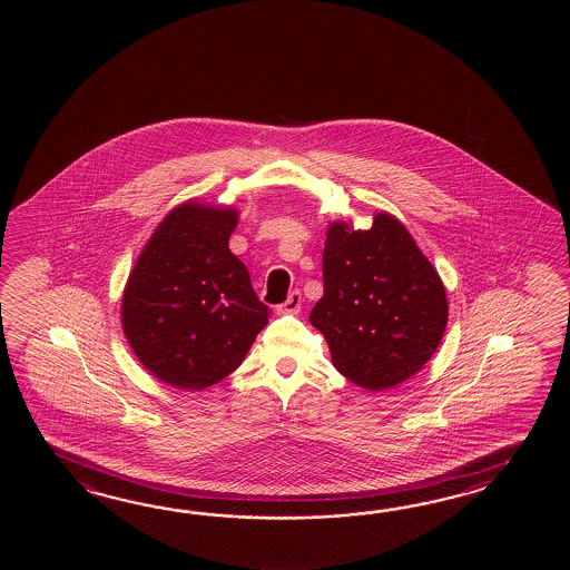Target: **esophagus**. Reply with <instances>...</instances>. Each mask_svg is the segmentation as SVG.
<instances>
[{
    "mask_svg": "<svg viewBox=\"0 0 570 570\" xmlns=\"http://www.w3.org/2000/svg\"><path fill=\"white\" fill-rule=\"evenodd\" d=\"M302 309V293L299 291H291L287 302L281 303L277 307L279 314H297Z\"/></svg>",
    "mask_w": 570,
    "mask_h": 570,
    "instance_id": "1",
    "label": "esophagus"
}]
</instances>
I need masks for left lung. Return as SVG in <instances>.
I'll return each mask as SVG.
<instances>
[{
    "label": "left lung",
    "mask_w": 570,
    "mask_h": 570,
    "mask_svg": "<svg viewBox=\"0 0 570 570\" xmlns=\"http://www.w3.org/2000/svg\"><path fill=\"white\" fill-rule=\"evenodd\" d=\"M322 273L309 322L354 385L395 387L430 361L449 320L446 291L401 222L379 214L356 232L332 224Z\"/></svg>",
    "instance_id": "obj_1"
}]
</instances>
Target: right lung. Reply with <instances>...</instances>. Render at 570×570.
Listing matches in <instances>:
<instances>
[{
    "instance_id": "right-lung-1",
    "label": "right lung",
    "mask_w": 570,
    "mask_h": 570,
    "mask_svg": "<svg viewBox=\"0 0 570 570\" xmlns=\"http://www.w3.org/2000/svg\"><path fill=\"white\" fill-rule=\"evenodd\" d=\"M230 207L183 204L138 256L121 302L138 361L173 387L206 389L234 373L268 324L248 268L232 255Z\"/></svg>"
}]
</instances>
